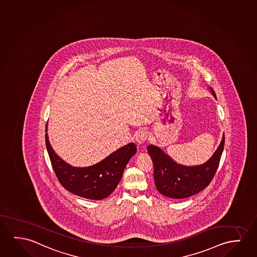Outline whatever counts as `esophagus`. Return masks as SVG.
Here are the masks:
<instances>
[{
	"mask_svg": "<svg viewBox=\"0 0 257 257\" xmlns=\"http://www.w3.org/2000/svg\"><path fill=\"white\" fill-rule=\"evenodd\" d=\"M148 133L146 131H139L137 132V134L135 135V141L138 143V144H143L144 142L147 141L148 139Z\"/></svg>",
	"mask_w": 257,
	"mask_h": 257,
	"instance_id": "obj_1",
	"label": "esophagus"
}]
</instances>
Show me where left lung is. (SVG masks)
I'll list each match as a JSON object with an SVG mask.
<instances>
[{
  "label": "left lung",
  "instance_id": "obj_1",
  "mask_svg": "<svg viewBox=\"0 0 257 257\" xmlns=\"http://www.w3.org/2000/svg\"><path fill=\"white\" fill-rule=\"evenodd\" d=\"M214 96L216 93L211 89ZM224 147V134L216 152L199 166L187 167L176 164L159 148L150 145L148 152L154 165V180L158 192L164 196L183 199L198 194L209 185L219 165Z\"/></svg>",
  "mask_w": 257,
  "mask_h": 257
}]
</instances>
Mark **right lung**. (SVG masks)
Returning a JSON list of instances; mask_svg holds the SVG:
<instances>
[{
	"label": "right lung",
	"instance_id": "right-lung-1",
	"mask_svg": "<svg viewBox=\"0 0 257 257\" xmlns=\"http://www.w3.org/2000/svg\"><path fill=\"white\" fill-rule=\"evenodd\" d=\"M48 124H46V133ZM50 162L60 184L65 189L80 197L102 200L115 190L122 178L126 164L137 151L134 143L123 146L104 160L86 168L72 167L54 152L45 134Z\"/></svg>",
	"mask_w": 257,
	"mask_h": 257
}]
</instances>
